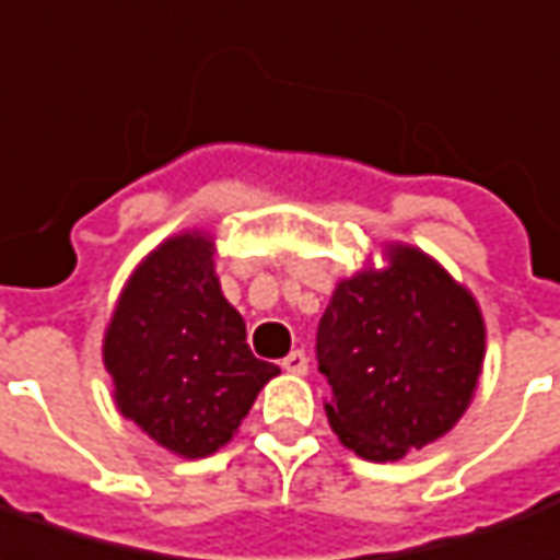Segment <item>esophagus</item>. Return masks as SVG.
Listing matches in <instances>:
<instances>
[{
	"label": "esophagus",
	"instance_id": "esophagus-1",
	"mask_svg": "<svg viewBox=\"0 0 560 560\" xmlns=\"http://www.w3.org/2000/svg\"><path fill=\"white\" fill-rule=\"evenodd\" d=\"M280 364L289 374H307V355H304V350H292Z\"/></svg>",
	"mask_w": 560,
	"mask_h": 560
}]
</instances>
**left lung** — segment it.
Returning <instances> with one entry per match:
<instances>
[{
    "label": "left lung",
    "mask_w": 560,
    "mask_h": 560,
    "mask_svg": "<svg viewBox=\"0 0 560 560\" xmlns=\"http://www.w3.org/2000/svg\"><path fill=\"white\" fill-rule=\"evenodd\" d=\"M482 359L474 295L404 244L388 249L383 271L340 280L316 328L328 425L368 462H395L443 438L474 398Z\"/></svg>",
    "instance_id": "1"
}]
</instances>
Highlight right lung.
Instances as JSON below:
<instances>
[{
  "mask_svg": "<svg viewBox=\"0 0 560 560\" xmlns=\"http://www.w3.org/2000/svg\"><path fill=\"white\" fill-rule=\"evenodd\" d=\"M105 368L117 410L184 458L225 446L280 374L249 352L201 232L168 237L135 268L105 331Z\"/></svg>",
  "mask_w": 560,
  "mask_h": 560,
  "instance_id": "1",
  "label": "right lung"
}]
</instances>
